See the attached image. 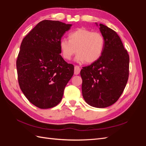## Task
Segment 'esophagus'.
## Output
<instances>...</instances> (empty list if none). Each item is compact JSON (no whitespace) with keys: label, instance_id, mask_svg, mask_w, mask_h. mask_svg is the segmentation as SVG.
Returning a JSON list of instances; mask_svg holds the SVG:
<instances>
[{"label":"esophagus","instance_id":"esophagus-1","mask_svg":"<svg viewBox=\"0 0 146 146\" xmlns=\"http://www.w3.org/2000/svg\"><path fill=\"white\" fill-rule=\"evenodd\" d=\"M80 72V68L78 66H75L74 67V74L78 75Z\"/></svg>","mask_w":146,"mask_h":146}]
</instances>
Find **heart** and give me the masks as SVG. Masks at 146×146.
Instances as JSON below:
<instances>
[{"label": "heart", "instance_id": "obj_1", "mask_svg": "<svg viewBox=\"0 0 146 146\" xmlns=\"http://www.w3.org/2000/svg\"><path fill=\"white\" fill-rule=\"evenodd\" d=\"M105 42L101 33L86 29H79L69 35V40L65 38L61 39L60 48L61 55L66 60L71 59L77 52L76 60L77 62L91 63L102 55Z\"/></svg>", "mask_w": 146, "mask_h": 146}]
</instances>
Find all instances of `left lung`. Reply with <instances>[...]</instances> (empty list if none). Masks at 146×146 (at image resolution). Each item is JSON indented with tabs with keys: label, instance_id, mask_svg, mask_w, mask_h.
Instances as JSON below:
<instances>
[{
	"label": "left lung",
	"instance_id": "8db88e82",
	"mask_svg": "<svg viewBox=\"0 0 146 146\" xmlns=\"http://www.w3.org/2000/svg\"><path fill=\"white\" fill-rule=\"evenodd\" d=\"M100 30L105 48L100 58L83 67L82 94L92 107L105 108L114 104L124 90L129 76V55L115 31L102 24Z\"/></svg>",
	"mask_w": 146,
	"mask_h": 146
}]
</instances>
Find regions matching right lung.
Returning <instances> with one entry per match:
<instances>
[{"mask_svg": "<svg viewBox=\"0 0 146 146\" xmlns=\"http://www.w3.org/2000/svg\"><path fill=\"white\" fill-rule=\"evenodd\" d=\"M71 24L44 20L26 35L16 60L18 82L27 99L36 107L47 109L62 99L74 67L61 56L60 41Z\"/></svg>", "mask_w": 146, "mask_h": 146, "instance_id": "add662e5", "label": "right lung"}]
</instances>
